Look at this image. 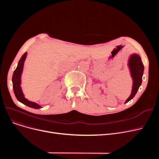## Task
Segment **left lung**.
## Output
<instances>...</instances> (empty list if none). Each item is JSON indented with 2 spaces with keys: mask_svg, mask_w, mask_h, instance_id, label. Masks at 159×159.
Segmentation results:
<instances>
[{
  "mask_svg": "<svg viewBox=\"0 0 159 159\" xmlns=\"http://www.w3.org/2000/svg\"><path fill=\"white\" fill-rule=\"evenodd\" d=\"M128 66L131 72V77L133 80V88L130 97L126 100L125 103L129 102L135 97L143 80V75L144 73V65L142 62L141 58L139 55H132L129 60Z\"/></svg>",
  "mask_w": 159,
  "mask_h": 159,
  "instance_id": "8db88e82",
  "label": "left lung"
}]
</instances>
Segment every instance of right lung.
Here are the masks:
<instances>
[{
    "label": "right lung",
    "instance_id": "add662e5",
    "mask_svg": "<svg viewBox=\"0 0 159 159\" xmlns=\"http://www.w3.org/2000/svg\"><path fill=\"white\" fill-rule=\"evenodd\" d=\"M26 55H27V52L25 53L22 56L18 63L17 67H16V68L13 72V77H12L13 91L16 98H17V100L19 102H22L25 105H26L28 107L35 108V109H39V108H40V106L38 104L30 102L24 97V95L22 93V91L20 88V77L22 72L24 62L25 59H26Z\"/></svg>",
    "mask_w": 159,
    "mask_h": 159
}]
</instances>
